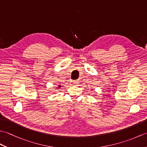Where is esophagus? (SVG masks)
<instances>
[{
  "label": "esophagus",
  "mask_w": 147,
  "mask_h": 147,
  "mask_svg": "<svg viewBox=\"0 0 147 147\" xmlns=\"http://www.w3.org/2000/svg\"><path fill=\"white\" fill-rule=\"evenodd\" d=\"M78 83H79L78 81H73V84H74V85H78Z\"/></svg>",
  "instance_id": "34e87169"
}]
</instances>
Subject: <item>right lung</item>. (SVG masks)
Wrapping results in <instances>:
<instances>
[{"label": "right lung", "mask_w": 147, "mask_h": 147, "mask_svg": "<svg viewBox=\"0 0 147 147\" xmlns=\"http://www.w3.org/2000/svg\"><path fill=\"white\" fill-rule=\"evenodd\" d=\"M61 86H59V87H61Z\"/></svg>", "instance_id": "obj_1"}]
</instances>
